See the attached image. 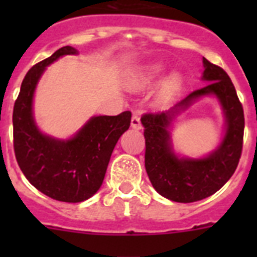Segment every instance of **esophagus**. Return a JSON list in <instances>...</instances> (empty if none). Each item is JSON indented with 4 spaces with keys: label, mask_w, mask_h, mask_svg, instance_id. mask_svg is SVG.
I'll return each mask as SVG.
<instances>
[{
    "label": "esophagus",
    "mask_w": 257,
    "mask_h": 257,
    "mask_svg": "<svg viewBox=\"0 0 257 257\" xmlns=\"http://www.w3.org/2000/svg\"><path fill=\"white\" fill-rule=\"evenodd\" d=\"M131 127L134 130H140L142 128V122H140V117L138 112H134L133 118H131Z\"/></svg>",
    "instance_id": "34e87169"
}]
</instances>
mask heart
Wrapping results in <instances>:
<instances>
[{
	"label": "heart",
	"mask_w": 257,
	"mask_h": 257,
	"mask_svg": "<svg viewBox=\"0 0 257 257\" xmlns=\"http://www.w3.org/2000/svg\"><path fill=\"white\" fill-rule=\"evenodd\" d=\"M166 70L167 67L162 61H151L140 65L127 79V87L136 92L147 91L158 82V79L165 74ZM183 86L184 77L180 72L172 70L169 74H166L154 92V104L158 106L170 104L180 94Z\"/></svg>",
	"instance_id": "heart-1"
}]
</instances>
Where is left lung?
<instances>
[{"label": "left lung", "mask_w": 257, "mask_h": 257, "mask_svg": "<svg viewBox=\"0 0 257 257\" xmlns=\"http://www.w3.org/2000/svg\"><path fill=\"white\" fill-rule=\"evenodd\" d=\"M201 79L207 82L172 108L142 118L145 138V170L154 189L174 202L190 203L212 196L231 178L239 162L243 143L244 115L230 78L203 58ZM203 97H215L224 115V133L213 151L188 157L174 151L172 128L176 118Z\"/></svg>", "instance_id": "8db88e82"}]
</instances>
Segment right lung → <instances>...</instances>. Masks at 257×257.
Returning <instances> with one entry per match:
<instances>
[{"mask_svg": "<svg viewBox=\"0 0 257 257\" xmlns=\"http://www.w3.org/2000/svg\"><path fill=\"white\" fill-rule=\"evenodd\" d=\"M77 54L74 47L64 46L32 67L13 113L14 149L23 174L41 193L69 203L86 201L99 190L113 149L131 122V112L94 115L68 139L40 130L33 101L41 77L54 61Z\"/></svg>", "mask_w": 257, "mask_h": 257, "instance_id": "1", "label": "right lung"}]
</instances>
